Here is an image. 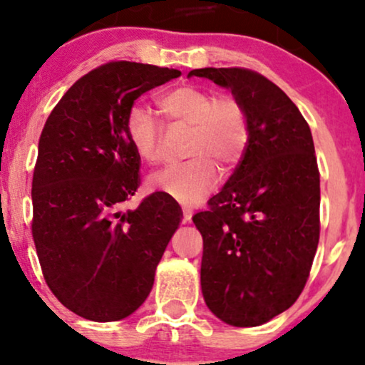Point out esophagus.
I'll return each instance as SVG.
<instances>
[{
  "mask_svg": "<svg viewBox=\"0 0 365 365\" xmlns=\"http://www.w3.org/2000/svg\"><path fill=\"white\" fill-rule=\"evenodd\" d=\"M191 210H182V224H190L191 220Z\"/></svg>",
  "mask_w": 365,
  "mask_h": 365,
  "instance_id": "obj_1",
  "label": "esophagus"
}]
</instances>
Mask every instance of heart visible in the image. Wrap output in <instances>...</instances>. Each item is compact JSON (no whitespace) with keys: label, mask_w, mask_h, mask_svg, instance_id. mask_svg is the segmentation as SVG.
Masks as SVG:
<instances>
[{"label":"heart","mask_w":365,"mask_h":365,"mask_svg":"<svg viewBox=\"0 0 365 365\" xmlns=\"http://www.w3.org/2000/svg\"><path fill=\"white\" fill-rule=\"evenodd\" d=\"M158 107L173 124L191 126L190 160L167 165L148 178V187L179 203L192 205L215 190L220 164L224 170L241 160L250 140V119L235 97H215L198 85L174 87L158 97ZM126 135L140 160L155 164L160 158L162 128L155 115L133 106L126 115Z\"/></svg>","instance_id":"obj_1"}]
</instances>
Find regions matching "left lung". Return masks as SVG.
I'll return each mask as SVG.
<instances>
[{
  "label": "left lung",
  "mask_w": 365,
  "mask_h": 365,
  "mask_svg": "<svg viewBox=\"0 0 365 365\" xmlns=\"http://www.w3.org/2000/svg\"><path fill=\"white\" fill-rule=\"evenodd\" d=\"M187 76L229 88L250 119L241 162L192 222L203 237L208 309L232 327H259L297 301L318 250L319 170L309 124L256 71L201 68Z\"/></svg>",
  "instance_id": "obj_1"
}]
</instances>
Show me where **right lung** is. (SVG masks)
<instances>
[{"label":"right lung","mask_w":365,"mask_h":365,"mask_svg":"<svg viewBox=\"0 0 365 365\" xmlns=\"http://www.w3.org/2000/svg\"><path fill=\"white\" fill-rule=\"evenodd\" d=\"M178 76L153 64H102L71 85L44 124L32 179L34 242L46 284L85 319L109 323L138 309L181 222L179 208L155 192L121 210L140 186L128 110Z\"/></svg>","instance_id":"add662e5"}]
</instances>
